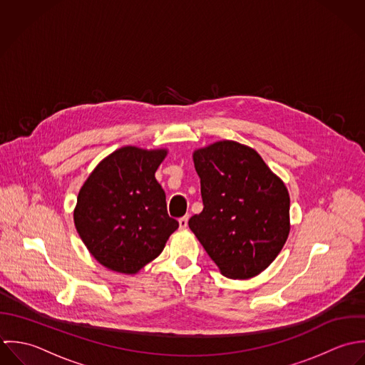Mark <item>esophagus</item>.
Instances as JSON below:
<instances>
[{
    "mask_svg": "<svg viewBox=\"0 0 365 365\" xmlns=\"http://www.w3.org/2000/svg\"><path fill=\"white\" fill-rule=\"evenodd\" d=\"M187 221H189V216H185V217H180L179 219V227L183 230L187 227Z\"/></svg>",
    "mask_w": 365,
    "mask_h": 365,
    "instance_id": "esophagus-1",
    "label": "esophagus"
}]
</instances>
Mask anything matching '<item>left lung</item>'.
I'll return each mask as SVG.
<instances>
[{
    "label": "left lung",
    "instance_id": "8db88e82",
    "mask_svg": "<svg viewBox=\"0 0 365 365\" xmlns=\"http://www.w3.org/2000/svg\"><path fill=\"white\" fill-rule=\"evenodd\" d=\"M203 212L189 227L231 279H248L278 257L289 224L285 183L250 146L219 141L193 152Z\"/></svg>",
    "mask_w": 365,
    "mask_h": 365
}]
</instances>
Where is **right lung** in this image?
I'll list each match as a JSON object with an SVG mask.
<instances>
[{
    "label": "right lung",
    "mask_w": 365,
    "mask_h": 365,
    "mask_svg": "<svg viewBox=\"0 0 365 365\" xmlns=\"http://www.w3.org/2000/svg\"><path fill=\"white\" fill-rule=\"evenodd\" d=\"M166 153L123 146L96 166L78 192L76 230L90 254L111 271L137 274L179 227L155 179Z\"/></svg>",
    "instance_id": "add662e5"
}]
</instances>
